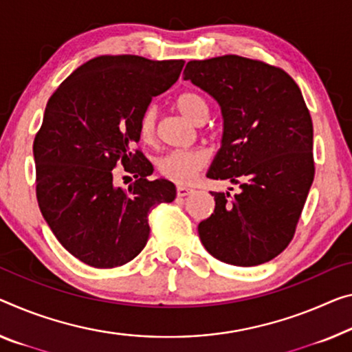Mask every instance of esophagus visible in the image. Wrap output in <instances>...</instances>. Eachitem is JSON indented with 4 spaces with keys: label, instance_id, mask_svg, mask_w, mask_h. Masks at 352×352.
Masks as SVG:
<instances>
[{
    "label": "esophagus",
    "instance_id": "obj_1",
    "mask_svg": "<svg viewBox=\"0 0 352 352\" xmlns=\"http://www.w3.org/2000/svg\"><path fill=\"white\" fill-rule=\"evenodd\" d=\"M193 190L192 188H188V187H182V186H179L176 188V193H177V197H187V195H190Z\"/></svg>",
    "mask_w": 352,
    "mask_h": 352
}]
</instances>
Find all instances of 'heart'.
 I'll use <instances>...</instances> for the list:
<instances>
[{
  "label": "heart",
  "instance_id": "heart-1",
  "mask_svg": "<svg viewBox=\"0 0 352 352\" xmlns=\"http://www.w3.org/2000/svg\"><path fill=\"white\" fill-rule=\"evenodd\" d=\"M176 108L187 120L195 124H203L209 116L208 102L197 93L186 91L176 97ZM157 132V108L148 105L138 120V133L142 142L153 143ZM208 165V155L199 149L173 151L157 160V170L166 179L181 186L190 182L195 176Z\"/></svg>",
  "mask_w": 352,
  "mask_h": 352
}]
</instances>
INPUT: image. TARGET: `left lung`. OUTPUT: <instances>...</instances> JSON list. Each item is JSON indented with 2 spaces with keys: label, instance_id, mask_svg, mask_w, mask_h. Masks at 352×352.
<instances>
[{
  "label": "left lung",
  "instance_id": "left-lung-1",
  "mask_svg": "<svg viewBox=\"0 0 352 352\" xmlns=\"http://www.w3.org/2000/svg\"><path fill=\"white\" fill-rule=\"evenodd\" d=\"M184 80L212 96L223 116L208 177L241 188L210 192L215 209L198 225L199 239L226 264L267 263L293 239L315 177L313 122L299 86L285 70L237 55L187 63Z\"/></svg>",
  "mask_w": 352,
  "mask_h": 352
}]
</instances>
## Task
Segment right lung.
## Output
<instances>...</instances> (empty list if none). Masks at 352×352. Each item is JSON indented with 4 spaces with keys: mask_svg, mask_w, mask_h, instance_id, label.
<instances>
[{
    "mask_svg": "<svg viewBox=\"0 0 352 352\" xmlns=\"http://www.w3.org/2000/svg\"><path fill=\"white\" fill-rule=\"evenodd\" d=\"M182 67V59L97 56L47 102L32 144L37 203L59 244L88 266L132 261L148 242L151 210L176 198L173 182L148 179L153 164L135 144L142 111ZM122 170L135 177L127 189L116 186Z\"/></svg>",
    "mask_w": 352,
    "mask_h": 352,
    "instance_id": "right-lung-1",
    "label": "right lung"
}]
</instances>
